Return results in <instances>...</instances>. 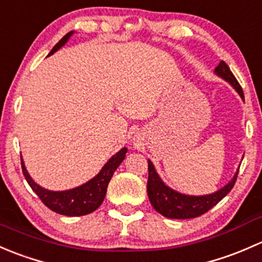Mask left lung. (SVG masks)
I'll return each mask as SVG.
<instances>
[{
  "mask_svg": "<svg viewBox=\"0 0 262 262\" xmlns=\"http://www.w3.org/2000/svg\"><path fill=\"white\" fill-rule=\"evenodd\" d=\"M214 73L228 82L232 87L236 90L242 99L244 92H242L241 85L237 82L234 75L228 68L225 61H221L217 68L214 69ZM149 164V179H147V195L151 202V206L154 207L156 212L163 214L166 218H172V220H188V218H195L199 215L204 214L209 209L213 208L218 202L222 201L236 183L238 170L233 175V178L225 185L223 188L218 189L212 194H204V195H188V194L179 193V191L171 189L170 187L165 184L156 172L155 166L151 163V160H147Z\"/></svg>",
  "mask_w": 262,
  "mask_h": 262,
  "instance_id": "8db88e82",
  "label": "left lung"
}]
</instances>
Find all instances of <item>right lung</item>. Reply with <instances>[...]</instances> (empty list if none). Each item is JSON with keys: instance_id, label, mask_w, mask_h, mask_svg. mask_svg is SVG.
I'll use <instances>...</instances> for the list:
<instances>
[{"instance_id": "right-lung-1", "label": "right lung", "mask_w": 262, "mask_h": 262, "mask_svg": "<svg viewBox=\"0 0 262 262\" xmlns=\"http://www.w3.org/2000/svg\"><path fill=\"white\" fill-rule=\"evenodd\" d=\"M73 34H74V31H71L68 32L66 36H63V39L51 49L49 55L54 54L55 51H58L61 47H64V45L67 44V41L71 39ZM126 152H127V149H126V147H122V149L118 151V152H116L115 155L104 164L103 168L101 169V171H99L96 177L92 178L91 180H88L84 184L79 185V187L60 191L45 189V188L36 184V183L32 180V178L30 177L28 170H26L23 156H21V166H23V172L26 182L29 183L31 189L37 194V196L41 199V202L48 207V208L51 209L53 212L59 213V214L75 217V215L90 214V213L94 212L99 206H101L104 196H106L107 187H108V183L110 180H111L113 172L116 171V169H117L118 166H120V164L123 161Z\"/></svg>"}]
</instances>
